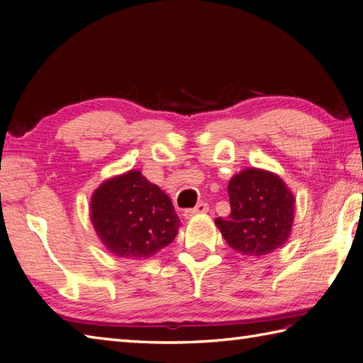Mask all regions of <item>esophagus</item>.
Masks as SVG:
<instances>
[{
  "mask_svg": "<svg viewBox=\"0 0 363 363\" xmlns=\"http://www.w3.org/2000/svg\"><path fill=\"white\" fill-rule=\"evenodd\" d=\"M208 211H209L208 203H198L194 209L184 211V217L191 218V217H195L198 214H206V212H208Z\"/></svg>",
  "mask_w": 363,
  "mask_h": 363,
  "instance_id": "esophagus-1",
  "label": "esophagus"
}]
</instances>
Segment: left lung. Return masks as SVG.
I'll return each mask as SVG.
<instances>
[{
    "label": "left lung",
    "instance_id": "obj_1",
    "mask_svg": "<svg viewBox=\"0 0 363 363\" xmlns=\"http://www.w3.org/2000/svg\"><path fill=\"white\" fill-rule=\"evenodd\" d=\"M231 212L216 218L226 242L245 257L261 258L286 242L294 222L296 200L279 174L245 168L228 184Z\"/></svg>",
    "mask_w": 363,
    "mask_h": 363
}]
</instances>
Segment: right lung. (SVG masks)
Masks as SVG:
<instances>
[{"mask_svg": "<svg viewBox=\"0 0 363 363\" xmlns=\"http://www.w3.org/2000/svg\"><path fill=\"white\" fill-rule=\"evenodd\" d=\"M99 239L119 258H149L173 242L181 220L167 194L137 169L101 184L91 198Z\"/></svg>", "mask_w": 363, "mask_h": 363, "instance_id": "add662e5", "label": "right lung"}]
</instances>
